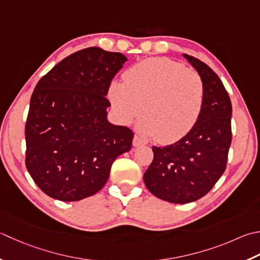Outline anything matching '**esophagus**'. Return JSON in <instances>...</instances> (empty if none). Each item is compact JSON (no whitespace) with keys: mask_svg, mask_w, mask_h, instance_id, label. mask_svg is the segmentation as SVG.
<instances>
[{"mask_svg":"<svg viewBox=\"0 0 260 260\" xmlns=\"http://www.w3.org/2000/svg\"><path fill=\"white\" fill-rule=\"evenodd\" d=\"M145 144V141L143 139H141L139 135H135L134 139H133V145L134 146H140V145H143Z\"/></svg>","mask_w":260,"mask_h":260,"instance_id":"1","label":"esophagus"}]
</instances>
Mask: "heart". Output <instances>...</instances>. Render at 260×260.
Segmentation results:
<instances>
[{
	"instance_id": "1",
	"label": "heart",
	"mask_w": 260,
	"mask_h": 260,
	"mask_svg": "<svg viewBox=\"0 0 260 260\" xmlns=\"http://www.w3.org/2000/svg\"><path fill=\"white\" fill-rule=\"evenodd\" d=\"M123 82H111L108 96L117 116L129 124L143 113L139 128L161 144L180 141L194 129L205 105V84L195 71L175 60L152 57L132 65Z\"/></svg>"
}]
</instances>
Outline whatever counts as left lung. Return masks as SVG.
I'll list each match as a JSON object with an SVG mask.
<instances>
[{"instance_id": "8db88e82", "label": "left lung", "mask_w": 260, "mask_h": 260, "mask_svg": "<svg viewBox=\"0 0 260 260\" xmlns=\"http://www.w3.org/2000/svg\"><path fill=\"white\" fill-rule=\"evenodd\" d=\"M205 84V105L189 134L167 146H152L153 161L143 179L152 194L175 204L205 196L225 171L232 141V105L222 81L210 66L184 55Z\"/></svg>"}]
</instances>
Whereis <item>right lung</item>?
Returning <instances> with one entry per match:
<instances>
[{
  "label": "right lung",
  "instance_id": "1",
  "mask_svg": "<svg viewBox=\"0 0 260 260\" xmlns=\"http://www.w3.org/2000/svg\"><path fill=\"white\" fill-rule=\"evenodd\" d=\"M123 54L89 47L71 54L38 81L25 121V167L46 195L75 202L98 192L134 133L107 120L111 80Z\"/></svg>",
  "mask_w": 260,
  "mask_h": 260
}]
</instances>
